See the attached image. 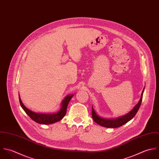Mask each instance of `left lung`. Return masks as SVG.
<instances>
[{
	"label": "left lung",
	"instance_id": "obj_1",
	"mask_svg": "<svg viewBox=\"0 0 159 159\" xmlns=\"http://www.w3.org/2000/svg\"><path fill=\"white\" fill-rule=\"evenodd\" d=\"M144 88L142 92L141 98L138 102V103L134 107V108L125 116H124L122 117L115 119H102V117H99L96 114L95 111H94L93 107H92V117L94 121L95 122L96 124L102 126V127H107V128H117V127H121L123 125L125 124L128 121H129L131 119H132L136 114L137 113L141 102L143 99V95L144 92Z\"/></svg>",
	"mask_w": 159,
	"mask_h": 159
}]
</instances>
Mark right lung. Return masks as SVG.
<instances>
[{
  "instance_id": "add662e5",
  "label": "right lung",
  "mask_w": 159,
  "mask_h": 159,
  "mask_svg": "<svg viewBox=\"0 0 159 159\" xmlns=\"http://www.w3.org/2000/svg\"><path fill=\"white\" fill-rule=\"evenodd\" d=\"M72 96L73 95H67L66 96L61 103V107L60 111L56 114H39V113L34 112L25 106L20 96H19V100H20V105L23 108V109L34 121L40 124L47 125V124H52L55 123L59 120H61L63 118L66 114L67 105Z\"/></svg>"
}]
</instances>
